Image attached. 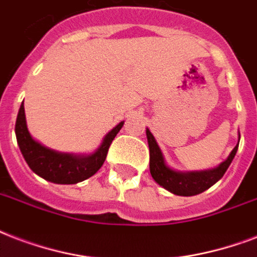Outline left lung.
Masks as SVG:
<instances>
[{
    "label": "left lung",
    "instance_id": "1",
    "mask_svg": "<svg viewBox=\"0 0 257 257\" xmlns=\"http://www.w3.org/2000/svg\"><path fill=\"white\" fill-rule=\"evenodd\" d=\"M146 135L147 142H149V150H150L151 177L154 178L157 184L177 196H196V194L205 192L206 189H209L225 174L226 169L229 168L230 162L233 161L238 149L237 143L229 157L218 165L217 168L201 170V172H177L166 165L164 154H162L154 135L151 134L149 128H146Z\"/></svg>",
    "mask_w": 257,
    "mask_h": 257
}]
</instances>
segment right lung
Returning <instances> with one entry per match:
<instances>
[{"label": "right lung", "instance_id": "add662e5", "mask_svg": "<svg viewBox=\"0 0 257 257\" xmlns=\"http://www.w3.org/2000/svg\"><path fill=\"white\" fill-rule=\"evenodd\" d=\"M123 123L124 122H120L110 133H107L100 146L89 156L59 153L52 149H48L32 138L27 127L24 101L19 110L15 130L21 154L27 161L28 166L32 169V172L53 184L71 185L92 177L101 168V165L106 161L110 145L123 127Z\"/></svg>", "mask_w": 257, "mask_h": 257}]
</instances>
